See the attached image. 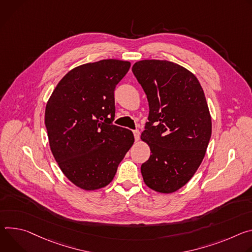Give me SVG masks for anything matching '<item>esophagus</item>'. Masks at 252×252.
<instances>
[{
	"label": "esophagus",
	"instance_id": "1",
	"mask_svg": "<svg viewBox=\"0 0 252 252\" xmlns=\"http://www.w3.org/2000/svg\"><path fill=\"white\" fill-rule=\"evenodd\" d=\"M133 134H134L135 140L138 141V140H139V137H140V132H139V130H134V131H133Z\"/></svg>",
	"mask_w": 252,
	"mask_h": 252
}]
</instances>
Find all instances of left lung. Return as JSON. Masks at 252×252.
<instances>
[{
	"label": "left lung",
	"instance_id": "left-lung-1",
	"mask_svg": "<svg viewBox=\"0 0 252 252\" xmlns=\"http://www.w3.org/2000/svg\"><path fill=\"white\" fill-rule=\"evenodd\" d=\"M132 72L149 103L141 139L151 155L141 165L143 180L157 192H175L198 169L211 137L203 89L194 74L166 60L136 62Z\"/></svg>",
	"mask_w": 252,
	"mask_h": 252
}]
</instances>
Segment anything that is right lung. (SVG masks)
I'll return each mask as SVG.
<instances>
[{"label": "right lung", "instance_id": "1", "mask_svg": "<svg viewBox=\"0 0 252 252\" xmlns=\"http://www.w3.org/2000/svg\"><path fill=\"white\" fill-rule=\"evenodd\" d=\"M130 66L116 59L78 66L61 79L47 102L51 151L64 175L81 189L107 186L134 143L132 131L112 124L114 90Z\"/></svg>", "mask_w": 252, "mask_h": 252}]
</instances>
